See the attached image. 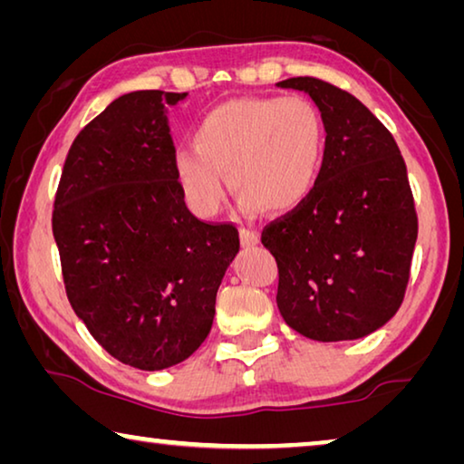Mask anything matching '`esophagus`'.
Instances as JSON below:
<instances>
[{
    "label": "esophagus",
    "mask_w": 464,
    "mask_h": 464,
    "mask_svg": "<svg viewBox=\"0 0 464 464\" xmlns=\"http://www.w3.org/2000/svg\"><path fill=\"white\" fill-rule=\"evenodd\" d=\"M239 237L246 247L257 246V243H260V233H257L256 229H247V227H243V229L239 231Z\"/></svg>",
    "instance_id": "1"
}]
</instances>
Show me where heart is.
Masks as SVG:
<instances>
[{
  "mask_svg": "<svg viewBox=\"0 0 464 464\" xmlns=\"http://www.w3.org/2000/svg\"><path fill=\"white\" fill-rule=\"evenodd\" d=\"M327 127L303 96L239 98L204 114L194 149L174 155V174L194 215L215 217L225 182L246 213H286L315 190L325 163Z\"/></svg>",
  "mask_w": 464,
  "mask_h": 464,
  "instance_id": "obj_1",
  "label": "heart"
}]
</instances>
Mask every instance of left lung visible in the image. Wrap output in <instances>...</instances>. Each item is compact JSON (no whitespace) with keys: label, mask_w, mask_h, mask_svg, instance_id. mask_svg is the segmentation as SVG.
<instances>
[{"label":"left lung","mask_w":464,"mask_h":464,"mask_svg":"<svg viewBox=\"0 0 464 464\" xmlns=\"http://www.w3.org/2000/svg\"><path fill=\"white\" fill-rule=\"evenodd\" d=\"M276 85L309 93L327 127L315 190L262 233L278 264L280 315L309 340H358L395 315L410 282L418 215L405 161L352 93L315 77Z\"/></svg>","instance_id":"obj_1"}]
</instances>
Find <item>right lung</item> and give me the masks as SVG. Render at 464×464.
Here are the masks:
<instances>
[{
    "label": "right lung",
    "mask_w": 464,
    "mask_h": 464,
    "mask_svg": "<svg viewBox=\"0 0 464 464\" xmlns=\"http://www.w3.org/2000/svg\"><path fill=\"white\" fill-rule=\"evenodd\" d=\"M186 96L116 98L75 137L54 196L69 303L110 356L139 371L200 348L239 251L237 229L196 218L176 179L168 108Z\"/></svg>",
    "instance_id": "1"
}]
</instances>
